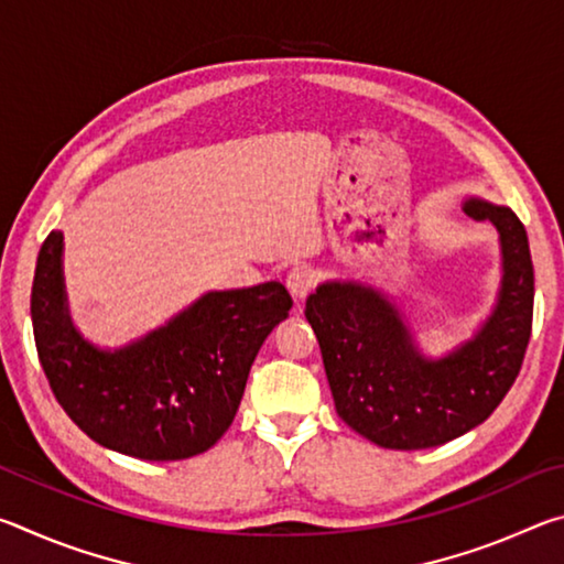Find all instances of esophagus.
Segmentation results:
<instances>
[{"label": "esophagus", "instance_id": "obj_1", "mask_svg": "<svg viewBox=\"0 0 564 564\" xmlns=\"http://www.w3.org/2000/svg\"><path fill=\"white\" fill-rule=\"evenodd\" d=\"M285 285H289V291L295 301H303L305 295L313 291V285H316V271L311 269V265H293L285 275Z\"/></svg>", "mask_w": 564, "mask_h": 564}]
</instances>
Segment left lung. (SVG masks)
Segmentation results:
<instances>
[{
	"label": "left lung",
	"mask_w": 564,
	"mask_h": 564,
	"mask_svg": "<svg viewBox=\"0 0 564 564\" xmlns=\"http://www.w3.org/2000/svg\"><path fill=\"white\" fill-rule=\"evenodd\" d=\"M463 208L498 228L502 281L488 321L447 356H423L403 313L370 285L328 281L305 301L338 415L390 451L443 445L485 423L528 350L534 271L524 226L512 208L482 198Z\"/></svg>",
	"instance_id": "left-lung-1"
}]
</instances>
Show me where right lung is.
<instances>
[{
    "mask_svg": "<svg viewBox=\"0 0 564 564\" xmlns=\"http://www.w3.org/2000/svg\"><path fill=\"white\" fill-rule=\"evenodd\" d=\"M64 234L42 243L32 283L36 352L64 413L94 443L141 460L212 447L241 405L256 352L289 318L283 283L208 291L166 326L117 350L74 328L62 273Z\"/></svg>",
    "mask_w": 564,
    "mask_h": 564,
    "instance_id": "add662e5",
    "label": "right lung"
}]
</instances>
